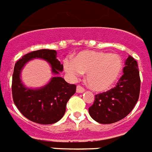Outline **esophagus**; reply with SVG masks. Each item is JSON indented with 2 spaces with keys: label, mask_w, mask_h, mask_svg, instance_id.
<instances>
[{
  "label": "esophagus",
  "mask_w": 152,
  "mask_h": 152,
  "mask_svg": "<svg viewBox=\"0 0 152 152\" xmlns=\"http://www.w3.org/2000/svg\"><path fill=\"white\" fill-rule=\"evenodd\" d=\"M85 91V90H84V88L83 87V86H77V87H76V92L78 93V94H81V93H83V92Z\"/></svg>",
  "instance_id": "34e87169"
}]
</instances>
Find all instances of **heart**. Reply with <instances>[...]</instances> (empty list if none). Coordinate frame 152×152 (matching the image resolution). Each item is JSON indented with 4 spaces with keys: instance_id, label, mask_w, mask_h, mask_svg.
<instances>
[{
    "instance_id": "heart-1",
    "label": "heart",
    "mask_w": 152,
    "mask_h": 152,
    "mask_svg": "<svg viewBox=\"0 0 152 152\" xmlns=\"http://www.w3.org/2000/svg\"><path fill=\"white\" fill-rule=\"evenodd\" d=\"M123 62L119 55L96 51H81L64 61L65 71L70 78L76 80L86 72L88 86L95 91H105L111 87L119 77Z\"/></svg>"
}]
</instances>
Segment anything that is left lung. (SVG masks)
I'll use <instances>...</instances> for the list:
<instances>
[{
  "mask_svg": "<svg viewBox=\"0 0 152 152\" xmlns=\"http://www.w3.org/2000/svg\"><path fill=\"white\" fill-rule=\"evenodd\" d=\"M141 80L137 61L128 56L124 67L123 76L115 87L95 95V100L89 108L90 117L100 124L115 123L127 116L137 104Z\"/></svg>",
  "mask_w": 152,
  "mask_h": 152,
  "instance_id": "8db88e82",
  "label": "left lung"
}]
</instances>
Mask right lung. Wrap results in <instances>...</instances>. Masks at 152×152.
<instances>
[{"instance_id": "add662e5", "label": "right lung", "mask_w": 152, "mask_h": 152, "mask_svg": "<svg viewBox=\"0 0 152 152\" xmlns=\"http://www.w3.org/2000/svg\"><path fill=\"white\" fill-rule=\"evenodd\" d=\"M56 51L40 49L25 55L15 65L12 76V96L15 104L26 118L41 124L56 123L63 117L66 104L76 93V85L69 84L62 77L55 76L48 83L39 89L25 87L21 83V72L27 62L42 58L52 66V72L58 75L63 65L56 58Z\"/></svg>"}]
</instances>
